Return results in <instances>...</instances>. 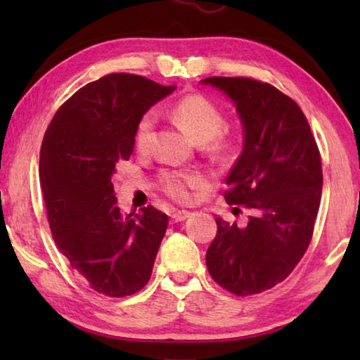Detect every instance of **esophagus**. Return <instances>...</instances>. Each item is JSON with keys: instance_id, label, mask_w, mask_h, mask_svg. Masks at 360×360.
Returning a JSON list of instances; mask_svg holds the SVG:
<instances>
[{"instance_id": "esophagus-1", "label": "esophagus", "mask_w": 360, "mask_h": 360, "mask_svg": "<svg viewBox=\"0 0 360 360\" xmlns=\"http://www.w3.org/2000/svg\"><path fill=\"white\" fill-rule=\"evenodd\" d=\"M188 216H191V212L182 210V211H173L172 212V222H181L184 221V219H187Z\"/></svg>"}]
</instances>
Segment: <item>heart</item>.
I'll return each instance as SVG.
<instances>
[{
    "mask_svg": "<svg viewBox=\"0 0 360 360\" xmlns=\"http://www.w3.org/2000/svg\"><path fill=\"white\" fill-rule=\"evenodd\" d=\"M176 124L186 130L197 143H206V150L214 157H225L231 149V141L222 130L225 115L214 101L202 94H191L176 101L172 109ZM154 115L146 112L135 129V148L146 152L150 148ZM206 179L197 172L172 169L160 174V187L174 202L186 203L191 200V191L203 187Z\"/></svg>",
    "mask_w": 360,
    "mask_h": 360,
    "instance_id": "1",
    "label": "heart"
}]
</instances>
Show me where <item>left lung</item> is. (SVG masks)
<instances>
[{"instance_id":"1","label":"left lung","mask_w":360,"mask_h":360,"mask_svg":"<svg viewBox=\"0 0 360 360\" xmlns=\"http://www.w3.org/2000/svg\"><path fill=\"white\" fill-rule=\"evenodd\" d=\"M202 82L224 90L238 109L245 148L230 169L224 197L251 211L245 227L216 219L206 266L231 294H260L290 275L313 238L321 154L300 106L271 84L241 76Z\"/></svg>"}]
</instances>
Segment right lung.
Returning a JSON list of instances; mask_svg holds the SVG:
<instances>
[{
  "label": "right lung",
  "mask_w": 360,
  "mask_h": 360,
  "mask_svg": "<svg viewBox=\"0 0 360 360\" xmlns=\"http://www.w3.org/2000/svg\"><path fill=\"white\" fill-rule=\"evenodd\" d=\"M173 90L138 75H106L58 108L42 139L39 181L53 240L108 297L148 284L165 236L168 216L152 205L122 214L111 178L133 154L138 120Z\"/></svg>",
  "instance_id": "add662e5"
}]
</instances>
